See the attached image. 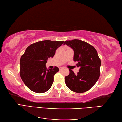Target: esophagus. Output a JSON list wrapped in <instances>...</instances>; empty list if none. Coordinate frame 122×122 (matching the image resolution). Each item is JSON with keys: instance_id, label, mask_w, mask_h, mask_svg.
<instances>
[{"instance_id": "obj_1", "label": "esophagus", "mask_w": 122, "mask_h": 122, "mask_svg": "<svg viewBox=\"0 0 122 122\" xmlns=\"http://www.w3.org/2000/svg\"><path fill=\"white\" fill-rule=\"evenodd\" d=\"M62 69H63V68H62V67L60 68V70H62Z\"/></svg>"}]
</instances>
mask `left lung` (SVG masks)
Returning a JSON list of instances; mask_svg holds the SVG:
<instances>
[{"label": "left lung", "mask_w": 122, "mask_h": 122, "mask_svg": "<svg viewBox=\"0 0 122 122\" xmlns=\"http://www.w3.org/2000/svg\"><path fill=\"white\" fill-rule=\"evenodd\" d=\"M64 44L73 49V60L79 68L77 75L69 69V74L65 78L66 86L75 93H84L91 89L99 78L101 62L97 51L93 46L80 40L66 41Z\"/></svg>", "instance_id": "left-lung-1"}]
</instances>
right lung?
I'll list each match as a JSON object with an SVG mask.
<instances>
[{"label":"right lung","instance_id":"add662e5","mask_svg":"<svg viewBox=\"0 0 122 122\" xmlns=\"http://www.w3.org/2000/svg\"><path fill=\"white\" fill-rule=\"evenodd\" d=\"M44 40L32 44L26 49L20 59L21 78L29 89L36 93H43L52 86L54 75L59 71L57 67L47 69L48 58L53 57L55 51L64 43Z\"/></svg>","mask_w":122,"mask_h":122}]
</instances>
